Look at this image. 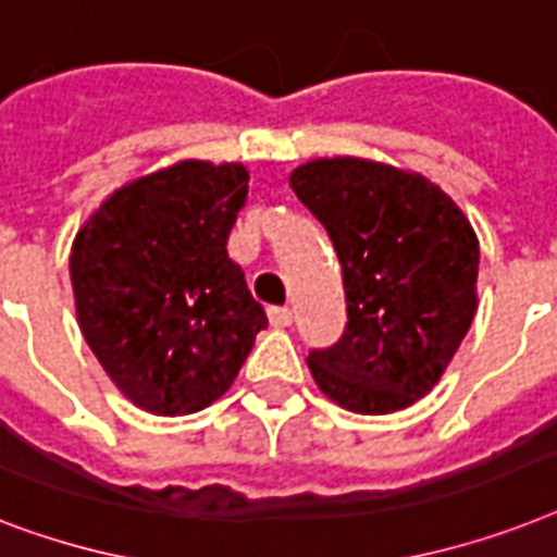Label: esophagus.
Here are the masks:
<instances>
[{
	"mask_svg": "<svg viewBox=\"0 0 557 557\" xmlns=\"http://www.w3.org/2000/svg\"><path fill=\"white\" fill-rule=\"evenodd\" d=\"M267 315H270V324H273V327H290L293 324L290 307H270V310H267Z\"/></svg>",
	"mask_w": 557,
	"mask_h": 557,
	"instance_id": "1",
	"label": "esophagus"
}]
</instances>
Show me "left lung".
Masks as SVG:
<instances>
[{"instance_id": "8db88e82", "label": "left lung", "mask_w": 557, "mask_h": 557, "mask_svg": "<svg viewBox=\"0 0 557 557\" xmlns=\"http://www.w3.org/2000/svg\"><path fill=\"white\" fill-rule=\"evenodd\" d=\"M339 256L348 324L307 356L322 394L356 413L425 397L478 310L480 247L469 218L422 175L359 158L310 160L290 175Z\"/></svg>"}]
</instances>
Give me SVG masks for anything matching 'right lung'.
Returning <instances> with one entry per match:
<instances>
[{
	"instance_id": "obj_1",
	"label": "right lung",
	"mask_w": 557,
	"mask_h": 557,
	"mask_svg": "<svg viewBox=\"0 0 557 557\" xmlns=\"http://www.w3.org/2000/svg\"><path fill=\"white\" fill-rule=\"evenodd\" d=\"M247 184L242 163L181 160L120 186L74 238L79 331L144 411L177 417L215 403L267 327L226 256Z\"/></svg>"
}]
</instances>
